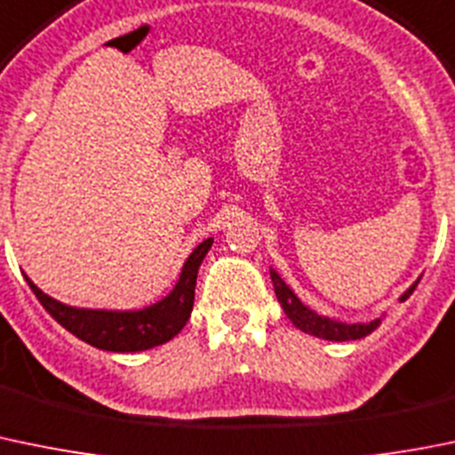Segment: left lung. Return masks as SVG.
Returning a JSON list of instances; mask_svg holds the SVG:
<instances>
[{
    "label": "left lung",
    "instance_id": "obj_1",
    "mask_svg": "<svg viewBox=\"0 0 455 455\" xmlns=\"http://www.w3.org/2000/svg\"><path fill=\"white\" fill-rule=\"evenodd\" d=\"M271 282H273V289H275L277 302H280L282 308H284L286 317H289L299 331H304V333L308 335H315V338H322V339H333V342H345V339L364 338V335L376 331L378 324H380V317L371 322H358V324H347V322L331 320V317L320 315V313L311 311L307 304L299 302L298 295L284 284V280H282L273 268H271ZM416 286H418V280L416 284H411L407 291H404L400 302H404V299L413 293Z\"/></svg>",
    "mask_w": 455,
    "mask_h": 455
}]
</instances>
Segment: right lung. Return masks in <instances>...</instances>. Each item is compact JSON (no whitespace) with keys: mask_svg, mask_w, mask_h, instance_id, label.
Returning a JSON list of instances; mask_svg holds the SVG:
<instances>
[{"mask_svg":"<svg viewBox=\"0 0 455 455\" xmlns=\"http://www.w3.org/2000/svg\"><path fill=\"white\" fill-rule=\"evenodd\" d=\"M211 244H213V237L197 244L184 262L173 291L160 302L140 308V311L68 307V304L57 302L55 298L39 291L30 282V277H26V282L37 295L42 307L75 338L84 339L97 349L116 351V354H135V351H147L164 345L184 329V324L191 317L193 299H196L197 268H200L204 255L209 253Z\"/></svg>","mask_w":455,"mask_h":455,"instance_id":"obj_1","label":"right lung"}]
</instances>
